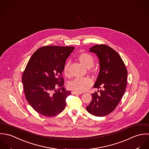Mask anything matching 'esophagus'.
<instances>
[{
  "label": "esophagus",
  "instance_id": "34e87169",
  "mask_svg": "<svg viewBox=\"0 0 149 149\" xmlns=\"http://www.w3.org/2000/svg\"><path fill=\"white\" fill-rule=\"evenodd\" d=\"M72 94H74V95H79V94H81L82 93H78V92L73 91H72Z\"/></svg>",
  "mask_w": 149,
  "mask_h": 149
}]
</instances>
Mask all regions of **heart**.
Wrapping results in <instances>:
<instances>
[{
  "label": "heart",
  "mask_w": 149,
  "mask_h": 149,
  "mask_svg": "<svg viewBox=\"0 0 149 149\" xmlns=\"http://www.w3.org/2000/svg\"><path fill=\"white\" fill-rule=\"evenodd\" d=\"M78 59L86 68H89L93 66L94 64V59L93 56L88 53H81L78 56ZM69 63L65 64L63 67V73L66 77L70 75ZM93 81L89 77L77 78L70 82L68 87L70 90L78 93H82L86 91L92 85Z\"/></svg>",
  "instance_id": "obj_1"
}]
</instances>
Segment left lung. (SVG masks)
<instances>
[{"mask_svg":"<svg viewBox=\"0 0 149 149\" xmlns=\"http://www.w3.org/2000/svg\"><path fill=\"white\" fill-rule=\"evenodd\" d=\"M90 51L97 54L100 64L94 88L102 89L91 94L86 109L94 116H105L115 109L125 91L127 70L118 53L107 45H95Z\"/></svg>","mask_w":149,"mask_h":149,"instance_id":"obj_1","label":"left lung"}]
</instances>
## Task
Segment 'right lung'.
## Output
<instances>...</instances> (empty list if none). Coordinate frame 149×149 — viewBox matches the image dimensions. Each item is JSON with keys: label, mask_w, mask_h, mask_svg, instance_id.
Listing matches in <instances>:
<instances>
[{"label": "right lung", "mask_w": 149, "mask_h": 149, "mask_svg": "<svg viewBox=\"0 0 149 149\" xmlns=\"http://www.w3.org/2000/svg\"><path fill=\"white\" fill-rule=\"evenodd\" d=\"M73 47L44 46L31 56L23 72L25 97L38 113L52 117L62 112L71 91L63 88L62 72Z\"/></svg>", "instance_id": "add662e5"}]
</instances>
